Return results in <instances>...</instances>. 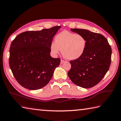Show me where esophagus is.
I'll return each instance as SVG.
<instances>
[{"instance_id":"obj_1","label":"esophagus","mask_w":121,"mask_h":121,"mask_svg":"<svg viewBox=\"0 0 121 121\" xmlns=\"http://www.w3.org/2000/svg\"><path fill=\"white\" fill-rule=\"evenodd\" d=\"M64 62H65V61L64 60H60V64H63Z\"/></svg>"}]
</instances>
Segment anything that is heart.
Instances as JSON below:
<instances>
[{"label":"heart","instance_id":"b5f03b06","mask_svg":"<svg viewBox=\"0 0 121 121\" xmlns=\"http://www.w3.org/2000/svg\"><path fill=\"white\" fill-rule=\"evenodd\" d=\"M87 40L83 36L63 31L55 37V42L51 45V50L54 54H57L61 49L63 57L68 60L79 58L84 54Z\"/></svg>","mask_w":121,"mask_h":121}]
</instances>
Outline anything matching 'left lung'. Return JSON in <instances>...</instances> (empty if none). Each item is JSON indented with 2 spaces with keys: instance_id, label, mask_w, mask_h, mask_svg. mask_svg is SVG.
<instances>
[{
  "instance_id": "8db88e82",
  "label": "left lung",
  "mask_w": 121,
  "mask_h": 121,
  "mask_svg": "<svg viewBox=\"0 0 121 121\" xmlns=\"http://www.w3.org/2000/svg\"><path fill=\"white\" fill-rule=\"evenodd\" d=\"M70 30L83 36L87 44L83 55L69 61L71 68L68 72V77L77 86L85 88L92 87L103 79L110 68L111 47L101 34L83 29Z\"/></svg>"
}]
</instances>
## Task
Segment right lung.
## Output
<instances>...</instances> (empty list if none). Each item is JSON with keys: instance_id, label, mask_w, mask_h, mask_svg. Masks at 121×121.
Returning a JSON list of instances; mask_svg holds the SVG:
<instances>
[{"instance_id": "add662e5", "label": "right lung", "mask_w": 121, "mask_h": 121, "mask_svg": "<svg viewBox=\"0 0 121 121\" xmlns=\"http://www.w3.org/2000/svg\"><path fill=\"white\" fill-rule=\"evenodd\" d=\"M60 27L25 31L11 42L9 64L15 78L22 87L39 90L51 79L60 59L52 57L51 45Z\"/></svg>"}]
</instances>
